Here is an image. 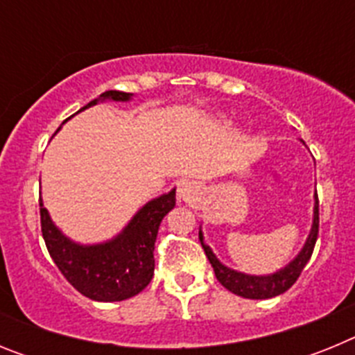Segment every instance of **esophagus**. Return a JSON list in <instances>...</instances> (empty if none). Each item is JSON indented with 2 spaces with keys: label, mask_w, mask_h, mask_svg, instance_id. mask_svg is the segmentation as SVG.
Masks as SVG:
<instances>
[{
  "label": "esophagus",
  "mask_w": 355,
  "mask_h": 355,
  "mask_svg": "<svg viewBox=\"0 0 355 355\" xmlns=\"http://www.w3.org/2000/svg\"><path fill=\"white\" fill-rule=\"evenodd\" d=\"M193 193H196V188H193L192 183H181L180 190H178V196H180V199H184V200L192 199Z\"/></svg>",
  "instance_id": "obj_1"
}]
</instances>
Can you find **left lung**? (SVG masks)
<instances>
[{
    "instance_id": "8db88e82",
    "label": "left lung",
    "mask_w": 355,
    "mask_h": 355,
    "mask_svg": "<svg viewBox=\"0 0 355 355\" xmlns=\"http://www.w3.org/2000/svg\"><path fill=\"white\" fill-rule=\"evenodd\" d=\"M316 238H318V196L315 193V208H313V224L311 231L307 234L306 243L300 249V252L291 259L288 265H284L283 268H279L277 272L268 275H250L245 272H238L225 266L220 259L216 258L215 252L211 250V247L205 241V234L199 229V240L200 245L205 249L206 256H208L209 263L213 266V272H215L218 283L224 288H227L231 293L240 295L243 299H272V297H277V295L284 293L286 290H290L295 284V281L299 279L300 272L304 270V266L307 265L309 258H311L313 249H315Z\"/></svg>"
}]
</instances>
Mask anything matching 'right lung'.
I'll use <instances>...</instances> for the list:
<instances>
[{
  "mask_svg": "<svg viewBox=\"0 0 355 355\" xmlns=\"http://www.w3.org/2000/svg\"><path fill=\"white\" fill-rule=\"evenodd\" d=\"M131 97L133 94L106 90L81 110L103 101L126 103ZM39 206L44 241L64 277L89 299L121 302L139 295L153 279L155 241L163 216L175 206V188L146 202L117 236L90 245L65 236L44 208L42 199Z\"/></svg>",
  "mask_w": 355,
  "mask_h": 355,
  "instance_id": "obj_1",
  "label": "right lung"
}]
</instances>
